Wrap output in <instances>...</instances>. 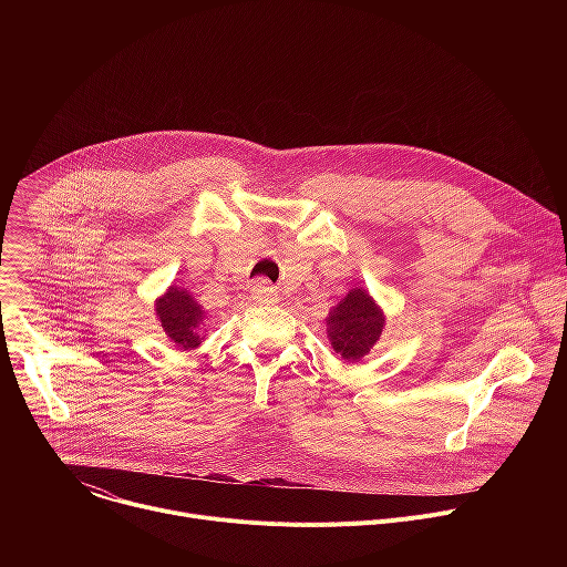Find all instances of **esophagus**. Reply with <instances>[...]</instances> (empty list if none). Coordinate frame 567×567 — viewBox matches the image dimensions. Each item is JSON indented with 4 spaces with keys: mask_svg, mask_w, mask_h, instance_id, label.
Segmentation results:
<instances>
[{
    "mask_svg": "<svg viewBox=\"0 0 567 567\" xmlns=\"http://www.w3.org/2000/svg\"><path fill=\"white\" fill-rule=\"evenodd\" d=\"M251 293H254V300H256L258 305H274V302H278V291H276L267 280L254 282Z\"/></svg>",
    "mask_w": 567,
    "mask_h": 567,
    "instance_id": "obj_1",
    "label": "esophagus"
}]
</instances>
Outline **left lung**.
Instances as JSON below:
<instances>
[{
  "instance_id": "left-lung-1",
  "label": "left lung",
  "mask_w": 567,
  "mask_h": 567,
  "mask_svg": "<svg viewBox=\"0 0 567 567\" xmlns=\"http://www.w3.org/2000/svg\"><path fill=\"white\" fill-rule=\"evenodd\" d=\"M385 326V316L372 296L357 287L330 311L328 337L334 352L346 361H359L379 341Z\"/></svg>"
}]
</instances>
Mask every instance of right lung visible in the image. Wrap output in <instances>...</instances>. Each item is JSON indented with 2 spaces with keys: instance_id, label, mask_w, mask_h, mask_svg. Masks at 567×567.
I'll list each match as a JSON object with an SVG mask.
<instances>
[{
  "instance_id": "right-lung-1",
  "label": "right lung",
  "mask_w": 567,
  "mask_h": 567,
  "mask_svg": "<svg viewBox=\"0 0 567 567\" xmlns=\"http://www.w3.org/2000/svg\"><path fill=\"white\" fill-rule=\"evenodd\" d=\"M154 311L161 328H164L175 348L193 350L202 343L199 330L204 326L206 311L195 302V298L186 289L173 285L164 296L156 298Z\"/></svg>"
}]
</instances>
